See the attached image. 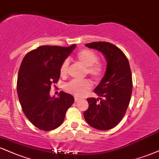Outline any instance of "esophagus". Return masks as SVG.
<instances>
[{"label": "esophagus", "instance_id": "esophagus-1", "mask_svg": "<svg viewBox=\"0 0 159 159\" xmlns=\"http://www.w3.org/2000/svg\"><path fill=\"white\" fill-rule=\"evenodd\" d=\"M79 98H78V97H75V101H78V100H79Z\"/></svg>", "mask_w": 159, "mask_h": 159}]
</instances>
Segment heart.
<instances>
[{"instance_id":"obj_1","label":"heart","mask_w":159,"mask_h":159,"mask_svg":"<svg viewBox=\"0 0 159 159\" xmlns=\"http://www.w3.org/2000/svg\"><path fill=\"white\" fill-rule=\"evenodd\" d=\"M78 61L84 65L86 67V74L90 75L95 81H98L102 78L104 72V65L102 62L98 61V56L95 52L90 49H84L79 51L77 54ZM70 61L68 59L61 63L59 72L63 77L68 73ZM92 82L88 79L72 80L65 85V89L68 93L78 97H81L92 88Z\"/></svg>"}]
</instances>
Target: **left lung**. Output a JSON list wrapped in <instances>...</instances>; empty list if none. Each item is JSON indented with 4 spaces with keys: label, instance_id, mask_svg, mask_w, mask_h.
Wrapping results in <instances>:
<instances>
[{
    "label": "left lung",
    "instance_id": "left-lung-1",
    "mask_svg": "<svg viewBox=\"0 0 159 159\" xmlns=\"http://www.w3.org/2000/svg\"><path fill=\"white\" fill-rule=\"evenodd\" d=\"M101 52L107 61L104 76L95 89L100 98H88L89 107L84 112L91 127L107 130L116 127L126 113L131 98L133 79L129 61L112 43L105 41L86 44Z\"/></svg>",
    "mask_w": 159,
    "mask_h": 159
}]
</instances>
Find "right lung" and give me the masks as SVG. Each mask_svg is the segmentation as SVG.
Returning <instances> with one entry per match:
<instances>
[{
    "label": "right lung",
    "instance_id": "obj_1",
    "mask_svg": "<svg viewBox=\"0 0 159 159\" xmlns=\"http://www.w3.org/2000/svg\"><path fill=\"white\" fill-rule=\"evenodd\" d=\"M75 46H41L29 52L20 64L17 81L19 101L26 117L41 130H52L61 125L74 103L69 93L61 91L58 98H51L49 91L51 85L58 81L61 63Z\"/></svg>",
    "mask_w": 159,
    "mask_h": 159
}]
</instances>
